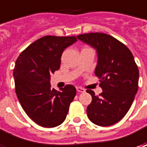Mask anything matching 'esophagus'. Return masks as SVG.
I'll use <instances>...</instances> for the list:
<instances>
[{
	"mask_svg": "<svg viewBox=\"0 0 147 147\" xmlns=\"http://www.w3.org/2000/svg\"><path fill=\"white\" fill-rule=\"evenodd\" d=\"M76 89L78 92H85V89H83V88H79V87H78Z\"/></svg>",
	"mask_w": 147,
	"mask_h": 147,
	"instance_id": "obj_1",
	"label": "esophagus"
}]
</instances>
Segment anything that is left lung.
I'll return each mask as SVG.
<instances>
[{
	"mask_svg": "<svg viewBox=\"0 0 147 147\" xmlns=\"http://www.w3.org/2000/svg\"><path fill=\"white\" fill-rule=\"evenodd\" d=\"M77 37L96 49L98 55L95 74L103 92L96 96L87 90L92 97L87 109L88 118L99 126L113 125L125 116L138 92V65L130 50L110 35L90 32Z\"/></svg>",
	"mask_w": 147,
	"mask_h": 147,
	"instance_id": "8db88e82",
	"label": "left lung"
}]
</instances>
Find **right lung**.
I'll return each instance as SVG.
<instances>
[{
  "label": "right lung",
  "instance_id": "1",
  "mask_svg": "<svg viewBox=\"0 0 147 147\" xmlns=\"http://www.w3.org/2000/svg\"><path fill=\"white\" fill-rule=\"evenodd\" d=\"M76 41L75 36H45L16 59L13 75L17 97L28 116L42 127H56L65 121L76 95L73 85L59 92L50 84L51 74L60 67L63 51Z\"/></svg>",
  "mask_w": 147,
  "mask_h": 147
}]
</instances>
